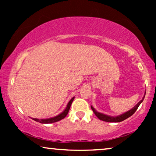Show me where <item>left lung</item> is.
I'll list each match as a JSON object with an SVG mask.
<instances>
[{
	"label": "left lung",
	"instance_id": "left-lung-1",
	"mask_svg": "<svg viewBox=\"0 0 156 156\" xmlns=\"http://www.w3.org/2000/svg\"><path fill=\"white\" fill-rule=\"evenodd\" d=\"M145 95H146V92H145V94L144 96V97H143V99L140 100V101L138 102V103L136 104V105L134 106L133 108H131V110L128 111L127 112L124 113V114L119 115V116H118L114 117V116H108V115H105L104 114H101V113H99V112H97V111L94 109V108L93 106H91V109H92L93 112L94 113L96 116H97V118L99 119L100 120L104 121H106V122H121V121L125 120V119H126L129 118V117L132 116V115H133L134 113L136 112V111L137 110L138 106H139L140 104L142 103V101H144Z\"/></svg>",
	"mask_w": 156,
	"mask_h": 156
}]
</instances>
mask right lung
I'll return each instance as SVG.
<instances>
[{"mask_svg": "<svg viewBox=\"0 0 156 156\" xmlns=\"http://www.w3.org/2000/svg\"><path fill=\"white\" fill-rule=\"evenodd\" d=\"M74 99V97L72 98L71 100L69 101V103L67 104V107L65 110H64V112H62L61 113V114H59V115H57V116H55V117H52V118H50V119H33L34 121H37V122H40L41 123H55V122H57V121H59L62 120V119H63L65 117L67 116L68 112H69V110L70 108V106H71V104L72 103V101H73V100Z\"/></svg>", "mask_w": 156, "mask_h": 156, "instance_id": "1", "label": "right lung"}]
</instances>
